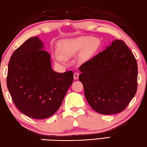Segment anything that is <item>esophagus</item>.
<instances>
[{
	"mask_svg": "<svg viewBox=\"0 0 147 147\" xmlns=\"http://www.w3.org/2000/svg\"><path fill=\"white\" fill-rule=\"evenodd\" d=\"M78 77H79V73H74V80H78Z\"/></svg>",
	"mask_w": 147,
	"mask_h": 147,
	"instance_id": "34e87169",
	"label": "esophagus"
}]
</instances>
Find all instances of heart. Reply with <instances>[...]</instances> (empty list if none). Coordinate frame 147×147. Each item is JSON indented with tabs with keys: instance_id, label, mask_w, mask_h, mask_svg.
<instances>
[{
	"instance_id": "b5f03b06",
	"label": "heart",
	"mask_w": 147,
	"mask_h": 147,
	"mask_svg": "<svg viewBox=\"0 0 147 147\" xmlns=\"http://www.w3.org/2000/svg\"><path fill=\"white\" fill-rule=\"evenodd\" d=\"M100 46L99 40L90 36H81L74 39L65 40L61 43L60 53L56 55V60L64 62V58H69L82 51L81 59L83 61L88 60L97 51Z\"/></svg>"
}]
</instances>
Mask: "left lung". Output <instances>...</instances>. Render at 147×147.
<instances>
[{"label": "left lung", "mask_w": 147, "mask_h": 147, "mask_svg": "<svg viewBox=\"0 0 147 147\" xmlns=\"http://www.w3.org/2000/svg\"><path fill=\"white\" fill-rule=\"evenodd\" d=\"M79 80L86 100L100 114L123 111L135 96L138 65L132 52L121 40L81 65Z\"/></svg>", "instance_id": "obj_1"}]
</instances>
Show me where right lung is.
<instances>
[{"mask_svg": "<svg viewBox=\"0 0 147 147\" xmlns=\"http://www.w3.org/2000/svg\"><path fill=\"white\" fill-rule=\"evenodd\" d=\"M38 37H31L12 54L7 86L14 105L30 117L43 119L60 107L73 82L72 71L56 73Z\"/></svg>", "mask_w": 147, "mask_h": 147, "instance_id": "add662e5", "label": "right lung"}]
</instances>
